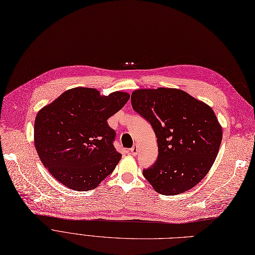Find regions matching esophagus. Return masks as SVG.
<instances>
[{
  "label": "esophagus",
  "instance_id": "esophagus-1",
  "mask_svg": "<svg viewBox=\"0 0 255 255\" xmlns=\"http://www.w3.org/2000/svg\"><path fill=\"white\" fill-rule=\"evenodd\" d=\"M130 153L132 155H137L138 154V145L137 144H134V146H132L130 149Z\"/></svg>",
  "mask_w": 255,
  "mask_h": 255
}]
</instances>
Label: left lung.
Wrapping results in <instances>:
<instances>
[{
	"mask_svg": "<svg viewBox=\"0 0 255 255\" xmlns=\"http://www.w3.org/2000/svg\"><path fill=\"white\" fill-rule=\"evenodd\" d=\"M134 110L151 125L159 154L143 175L163 195H177L208 174L222 141V128L213 109L175 88L138 89Z\"/></svg>",
	"mask_w": 255,
	"mask_h": 255,
	"instance_id": "left-lung-1",
	"label": "left lung"
}]
</instances>
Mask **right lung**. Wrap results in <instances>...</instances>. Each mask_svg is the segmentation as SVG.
Instances as JSON below:
<instances>
[{"label":"right lung","mask_w":255,"mask_h":255,"mask_svg":"<svg viewBox=\"0 0 255 255\" xmlns=\"http://www.w3.org/2000/svg\"><path fill=\"white\" fill-rule=\"evenodd\" d=\"M129 99L127 92L108 96L93 88H72L43 107L34 124V144L50 173L75 191L95 189L121 159L116 132L108 119Z\"/></svg>","instance_id":"right-lung-1"}]
</instances>
